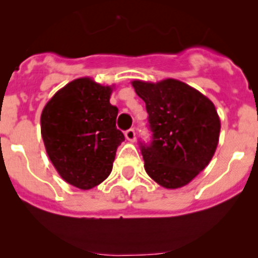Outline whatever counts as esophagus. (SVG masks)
<instances>
[{
  "label": "esophagus",
  "instance_id": "1",
  "mask_svg": "<svg viewBox=\"0 0 258 258\" xmlns=\"http://www.w3.org/2000/svg\"><path fill=\"white\" fill-rule=\"evenodd\" d=\"M124 136H126V139L128 140V141L135 142V140H136V132H135L134 128H130L124 132Z\"/></svg>",
  "mask_w": 258,
  "mask_h": 258
}]
</instances>
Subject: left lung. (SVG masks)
<instances>
[{"label": "left lung", "mask_w": 258, "mask_h": 258, "mask_svg": "<svg viewBox=\"0 0 258 258\" xmlns=\"http://www.w3.org/2000/svg\"><path fill=\"white\" fill-rule=\"evenodd\" d=\"M148 113L150 142L140 141L145 170L166 188H178L196 177L215 155L220 117L215 105L181 81H134Z\"/></svg>", "instance_id": "1"}]
</instances>
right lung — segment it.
<instances>
[{"mask_svg": "<svg viewBox=\"0 0 258 258\" xmlns=\"http://www.w3.org/2000/svg\"><path fill=\"white\" fill-rule=\"evenodd\" d=\"M112 88L87 77L54 93L41 114L47 155L62 178L81 189L105 181L124 136L116 127L118 108L110 103Z\"/></svg>", "mask_w": 258, "mask_h": 258, "instance_id": "add662e5", "label": "right lung"}]
</instances>
